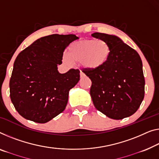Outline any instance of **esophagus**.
<instances>
[{
    "label": "esophagus",
    "instance_id": "esophagus-1",
    "mask_svg": "<svg viewBox=\"0 0 159 159\" xmlns=\"http://www.w3.org/2000/svg\"><path fill=\"white\" fill-rule=\"evenodd\" d=\"M84 76H85L84 73V72H82L81 70H80V78H84Z\"/></svg>",
    "mask_w": 159,
    "mask_h": 159
}]
</instances>
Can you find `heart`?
<instances>
[{"mask_svg":"<svg viewBox=\"0 0 159 159\" xmlns=\"http://www.w3.org/2000/svg\"><path fill=\"white\" fill-rule=\"evenodd\" d=\"M111 48L102 40H82L72 43L68 46V53L63 55V60L68 64L80 62L85 68L97 69L107 63Z\"/></svg>","mask_w":159,"mask_h":159,"instance_id":"obj_1","label":"heart"}]
</instances>
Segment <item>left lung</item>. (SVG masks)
Instances as JSON below:
<instances>
[{
  "label": "left lung",
  "instance_id": "8db88e82",
  "mask_svg": "<svg viewBox=\"0 0 159 159\" xmlns=\"http://www.w3.org/2000/svg\"><path fill=\"white\" fill-rule=\"evenodd\" d=\"M92 36L107 43L111 55L97 69L82 70L91 80L93 105L108 118L120 120L134 114L144 98L145 79L139 53L119 38L94 33Z\"/></svg>",
  "mask_w": 159,
  "mask_h": 159
}]
</instances>
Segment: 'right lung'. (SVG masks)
Returning a JSON list of instances; mask_svg holds the SVG:
<instances>
[{"mask_svg": "<svg viewBox=\"0 0 159 159\" xmlns=\"http://www.w3.org/2000/svg\"><path fill=\"white\" fill-rule=\"evenodd\" d=\"M79 39L74 34H53L34 41L18 54L10 79V97L21 116L45 124L62 113L68 93L80 80V70L60 73L64 50Z\"/></svg>", "mask_w": 159, "mask_h": 159, "instance_id": "right-lung-1", "label": "right lung"}]
</instances>
